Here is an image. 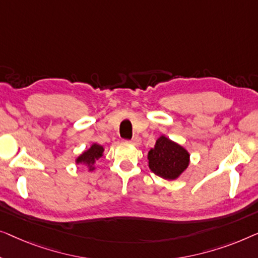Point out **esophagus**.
Masks as SVG:
<instances>
[{"label": "esophagus", "instance_id": "obj_1", "mask_svg": "<svg viewBox=\"0 0 258 258\" xmlns=\"http://www.w3.org/2000/svg\"><path fill=\"white\" fill-rule=\"evenodd\" d=\"M131 144H133V145H136V146H139V145L141 144V139H140V137H138V136H134L132 139H131V141H130Z\"/></svg>", "mask_w": 258, "mask_h": 258}]
</instances>
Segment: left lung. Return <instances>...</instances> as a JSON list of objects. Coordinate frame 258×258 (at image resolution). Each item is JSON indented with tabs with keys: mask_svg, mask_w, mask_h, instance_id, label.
Instances as JSON below:
<instances>
[{
	"mask_svg": "<svg viewBox=\"0 0 258 258\" xmlns=\"http://www.w3.org/2000/svg\"><path fill=\"white\" fill-rule=\"evenodd\" d=\"M147 160L155 175L165 180H176L189 166L190 154L183 146L162 134L148 152Z\"/></svg>",
	"mask_w": 258,
	"mask_h": 258,
	"instance_id": "1",
	"label": "left lung"
}]
</instances>
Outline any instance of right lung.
Returning a JSON list of instances; mask_svg holds the SVG:
<instances>
[{
	"label": "right lung",
	"instance_id": "right-lung-1",
	"mask_svg": "<svg viewBox=\"0 0 258 258\" xmlns=\"http://www.w3.org/2000/svg\"><path fill=\"white\" fill-rule=\"evenodd\" d=\"M105 148L97 143H92L88 150L82 152L81 154L76 158V165H84L89 172H93L96 169L97 161L104 155Z\"/></svg>",
	"mask_w": 258,
	"mask_h": 258
}]
</instances>
